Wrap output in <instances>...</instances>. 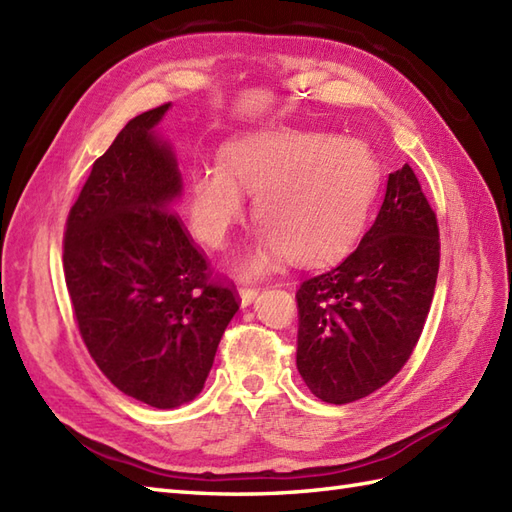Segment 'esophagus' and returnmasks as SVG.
Returning a JSON list of instances; mask_svg holds the SVG:
<instances>
[{
    "instance_id": "esophagus-1",
    "label": "esophagus",
    "mask_w": 512,
    "mask_h": 512,
    "mask_svg": "<svg viewBox=\"0 0 512 512\" xmlns=\"http://www.w3.org/2000/svg\"><path fill=\"white\" fill-rule=\"evenodd\" d=\"M237 294H240L242 305H251L257 299L259 290L255 288V285H240V290H237Z\"/></svg>"
}]
</instances>
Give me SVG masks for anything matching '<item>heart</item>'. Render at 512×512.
<instances>
[{"label": "heart", "instance_id": "obj_1", "mask_svg": "<svg viewBox=\"0 0 512 512\" xmlns=\"http://www.w3.org/2000/svg\"><path fill=\"white\" fill-rule=\"evenodd\" d=\"M253 192L257 231L237 266L257 275L288 257L314 266L338 257L362 231L377 192V161L364 141L275 126L229 141L220 165L189 174L187 222L202 244L222 248Z\"/></svg>", "mask_w": 512, "mask_h": 512}]
</instances>
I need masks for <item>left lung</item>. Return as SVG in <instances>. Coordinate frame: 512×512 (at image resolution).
Returning a JSON list of instances; mask_svg holds the SVG:
<instances>
[{
  "label": "left lung",
  "instance_id": "obj_1",
  "mask_svg": "<svg viewBox=\"0 0 512 512\" xmlns=\"http://www.w3.org/2000/svg\"><path fill=\"white\" fill-rule=\"evenodd\" d=\"M436 213L406 163L358 248L296 290V368L318 399L351 403L388 384L408 362L436 288Z\"/></svg>",
  "mask_w": 512,
  "mask_h": 512
}]
</instances>
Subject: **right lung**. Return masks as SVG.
Here are the masks:
<instances>
[{"label":"right lung","instance_id":"right-lung-1","mask_svg":"<svg viewBox=\"0 0 512 512\" xmlns=\"http://www.w3.org/2000/svg\"><path fill=\"white\" fill-rule=\"evenodd\" d=\"M168 109L133 117L93 163L63 240L65 283L93 362L117 390L159 410L198 395L240 310L174 213L183 178L157 133Z\"/></svg>","mask_w":512,"mask_h":512}]
</instances>
